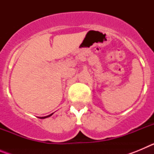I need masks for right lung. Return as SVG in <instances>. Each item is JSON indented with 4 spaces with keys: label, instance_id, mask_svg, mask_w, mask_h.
I'll return each mask as SVG.
<instances>
[{
    "label": "right lung",
    "instance_id": "1",
    "mask_svg": "<svg viewBox=\"0 0 154 154\" xmlns=\"http://www.w3.org/2000/svg\"><path fill=\"white\" fill-rule=\"evenodd\" d=\"M53 113H51V114H50V115H48V116H44V117H42V119H45V118H47V117H49V116H51V115H52Z\"/></svg>",
    "mask_w": 154,
    "mask_h": 154
}]
</instances>
